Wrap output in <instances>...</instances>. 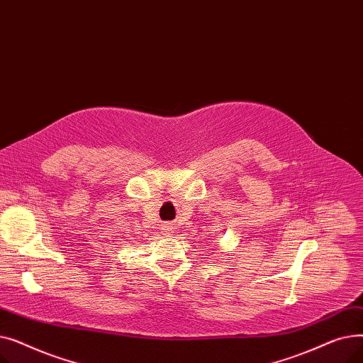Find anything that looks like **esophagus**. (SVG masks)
<instances>
[{"mask_svg":"<svg viewBox=\"0 0 363 363\" xmlns=\"http://www.w3.org/2000/svg\"><path fill=\"white\" fill-rule=\"evenodd\" d=\"M166 234H167L169 237H170L172 234H174V228H172V226H167V228H166Z\"/></svg>","mask_w":363,"mask_h":363,"instance_id":"esophagus-1","label":"esophagus"}]
</instances>
